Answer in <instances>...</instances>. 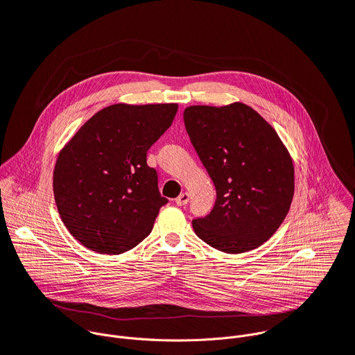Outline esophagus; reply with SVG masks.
Masks as SVG:
<instances>
[{"label": "esophagus", "instance_id": "1", "mask_svg": "<svg viewBox=\"0 0 355 355\" xmlns=\"http://www.w3.org/2000/svg\"><path fill=\"white\" fill-rule=\"evenodd\" d=\"M188 200H189V193H188V192H182V193L175 199V204H177L178 207H184V205L188 204Z\"/></svg>", "mask_w": 355, "mask_h": 355}]
</instances>
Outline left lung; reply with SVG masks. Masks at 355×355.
<instances>
[{"label": "left lung", "mask_w": 355, "mask_h": 355, "mask_svg": "<svg viewBox=\"0 0 355 355\" xmlns=\"http://www.w3.org/2000/svg\"><path fill=\"white\" fill-rule=\"evenodd\" d=\"M191 143L216 188L211 214L192 220L211 247L239 254L281 226L295 191L292 159L274 128L241 103L184 111Z\"/></svg>", "instance_id": "8db88e82"}]
</instances>
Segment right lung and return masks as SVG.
<instances>
[{
    "mask_svg": "<svg viewBox=\"0 0 355 355\" xmlns=\"http://www.w3.org/2000/svg\"><path fill=\"white\" fill-rule=\"evenodd\" d=\"M177 111V104L110 105L60 150L55 200L64 226L84 247L122 254L150 234L168 199L160 195L146 156Z\"/></svg>",
    "mask_w": 355,
    "mask_h": 355,
    "instance_id": "right-lung-1",
    "label": "right lung"
}]
</instances>
